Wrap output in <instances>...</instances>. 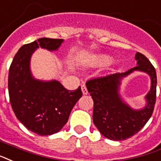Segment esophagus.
<instances>
[{"label":"esophagus","instance_id":"34e87169","mask_svg":"<svg viewBox=\"0 0 161 161\" xmlns=\"http://www.w3.org/2000/svg\"><path fill=\"white\" fill-rule=\"evenodd\" d=\"M81 90H82V92H83V95H86V94H88V90H87V88H86L85 85L81 86Z\"/></svg>","mask_w":161,"mask_h":161}]
</instances>
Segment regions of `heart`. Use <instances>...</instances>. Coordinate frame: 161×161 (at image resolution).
I'll return each mask as SVG.
<instances>
[{
    "label": "heart",
    "instance_id": "heart-1",
    "mask_svg": "<svg viewBox=\"0 0 161 161\" xmlns=\"http://www.w3.org/2000/svg\"><path fill=\"white\" fill-rule=\"evenodd\" d=\"M112 62V58L108 55L101 54V55H97L92 57L89 61L90 66L93 67H105L110 65Z\"/></svg>",
    "mask_w": 161,
    "mask_h": 161
}]
</instances>
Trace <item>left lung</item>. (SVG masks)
Here are the masks:
<instances>
[{
	"label": "left lung",
	"mask_w": 161,
	"mask_h": 161,
	"mask_svg": "<svg viewBox=\"0 0 161 161\" xmlns=\"http://www.w3.org/2000/svg\"><path fill=\"white\" fill-rule=\"evenodd\" d=\"M137 66L126 72L91 79L86 83L94 100L93 121L103 136L110 140H126L138 132L151 117L156 100V72L143 54L135 55ZM136 70L151 77L152 86L146 96V105L139 110L130 106L119 94L121 80Z\"/></svg>",
	"instance_id": "8db88e82"
}]
</instances>
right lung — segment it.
Segmentation results:
<instances>
[{"instance_id":"1","label":"right lung","mask_w":161,"mask_h":161,"mask_svg":"<svg viewBox=\"0 0 161 161\" xmlns=\"http://www.w3.org/2000/svg\"><path fill=\"white\" fill-rule=\"evenodd\" d=\"M64 40L41 38L23 45L12 60L8 74L11 105L17 118L31 132L47 136L59 132L68 121L82 90H67L59 81L34 78L30 60L39 48L57 51Z\"/></svg>"}]
</instances>
